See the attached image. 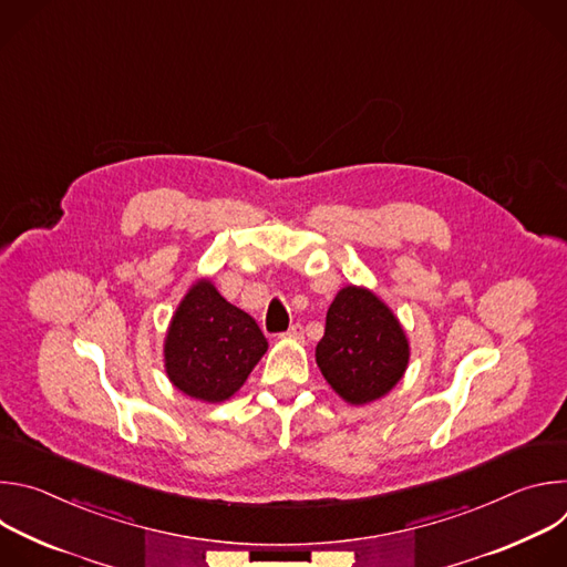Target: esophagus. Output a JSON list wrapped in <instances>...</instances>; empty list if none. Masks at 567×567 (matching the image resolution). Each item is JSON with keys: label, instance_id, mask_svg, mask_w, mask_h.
<instances>
[{"label": "esophagus", "instance_id": "obj_1", "mask_svg": "<svg viewBox=\"0 0 567 567\" xmlns=\"http://www.w3.org/2000/svg\"><path fill=\"white\" fill-rule=\"evenodd\" d=\"M302 334H305V330H302V326H298V322H296V326H291L282 337L285 339H293V341H300L302 339Z\"/></svg>", "mask_w": 567, "mask_h": 567}]
</instances>
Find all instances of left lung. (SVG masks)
Segmentation results:
<instances>
[{
    "label": "left lung",
    "mask_w": 567,
    "mask_h": 567,
    "mask_svg": "<svg viewBox=\"0 0 567 567\" xmlns=\"http://www.w3.org/2000/svg\"><path fill=\"white\" fill-rule=\"evenodd\" d=\"M409 359V339L392 309L365 287H343L316 346V363L332 390L354 406L377 401L399 383Z\"/></svg>",
    "instance_id": "1"
}]
</instances>
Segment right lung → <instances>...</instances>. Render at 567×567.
Returning a JSON list of instances; mask_svg holds the SVG:
<instances>
[{
  "label": "right lung",
  "instance_id": "1",
  "mask_svg": "<svg viewBox=\"0 0 567 567\" xmlns=\"http://www.w3.org/2000/svg\"><path fill=\"white\" fill-rule=\"evenodd\" d=\"M267 348L258 322L202 278L171 320L164 343L166 374L184 394L219 403L245 385Z\"/></svg>",
  "mask_w": 567,
  "mask_h": 567
}]
</instances>
